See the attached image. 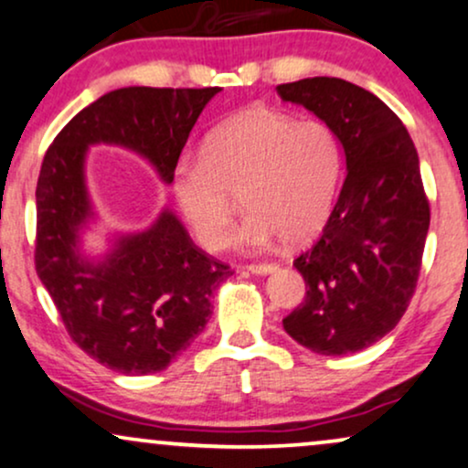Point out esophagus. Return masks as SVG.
Segmentation results:
<instances>
[{
    "mask_svg": "<svg viewBox=\"0 0 468 468\" xmlns=\"http://www.w3.org/2000/svg\"><path fill=\"white\" fill-rule=\"evenodd\" d=\"M247 269H250L251 273L267 275V273H271V271L278 269V264H275V262H258V264H250V267H247Z\"/></svg>",
    "mask_w": 468,
    "mask_h": 468,
    "instance_id": "1",
    "label": "esophagus"
}]
</instances>
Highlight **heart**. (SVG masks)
<instances>
[{
  "label": "heart",
  "mask_w": 468,
  "mask_h": 468,
  "mask_svg": "<svg viewBox=\"0 0 468 468\" xmlns=\"http://www.w3.org/2000/svg\"><path fill=\"white\" fill-rule=\"evenodd\" d=\"M340 147L321 121L286 114L240 112L206 136L204 152H182L169 186L177 210L207 251L232 239L239 195L247 207L236 243L269 250L313 239L332 210Z\"/></svg>",
  "instance_id": "heart-1"
}]
</instances>
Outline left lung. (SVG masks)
<instances>
[{
	"instance_id": "obj_1",
	"label": "left lung",
	"mask_w": 468,
	"mask_h": 468,
	"mask_svg": "<svg viewBox=\"0 0 468 468\" xmlns=\"http://www.w3.org/2000/svg\"><path fill=\"white\" fill-rule=\"evenodd\" d=\"M275 90L325 121L347 158L319 240L292 262L305 299L282 323L314 354H356L393 330L417 288L430 229L417 149L401 119L360 86L305 78Z\"/></svg>"
}]
</instances>
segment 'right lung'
<instances>
[{
  "label": "right lung",
  "instance_id": "1",
  "mask_svg": "<svg viewBox=\"0 0 468 468\" xmlns=\"http://www.w3.org/2000/svg\"><path fill=\"white\" fill-rule=\"evenodd\" d=\"M218 90H112L58 132L40 165L37 273L73 343L117 373L169 367L204 330L215 291L234 271L201 251L169 210L147 232L123 236L103 262L84 261L78 229L90 217L86 149L95 143L130 147L169 182L195 121Z\"/></svg>",
  "mask_w": 468,
  "mask_h": 468
}]
</instances>
